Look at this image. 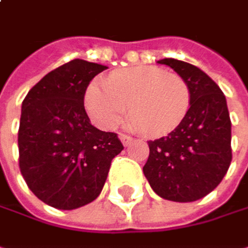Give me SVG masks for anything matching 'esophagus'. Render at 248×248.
Wrapping results in <instances>:
<instances>
[{"label":"esophagus","instance_id":"obj_1","mask_svg":"<svg viewBox=\"0 0 248 248\" xmlns=\"http://www.w3.org/2000/svg\"><path fill=\"white\" fill-rule=\"evenodd\" d=\"M119 139L122 140V143H124V146L130 145V143H132V140H133V139H132L130 136H127V135H122V133L119 135Z\"/></svg>","mask_w":248,"mask_h":248}]
</instances>
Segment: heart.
I'll return each instance as SVG.
<instances>
[{"label": "heart", "instance_id": "heart-1", "mask_svg": "<svg viewBox=\"0 0 248 248\" xmlns=\"http://www.w3.org/2000/svg\"><path fill=\"white\" fill-rule=\"evenodd\" d=\"M191 102L186 81L156 66H136L113 72L108 81L97 78L86 90L84 105L103 129H113L126 118L146 136H164L182 122Z\"/></svg>", "mask_w": 248, "mask_h": 248}]
</instances>
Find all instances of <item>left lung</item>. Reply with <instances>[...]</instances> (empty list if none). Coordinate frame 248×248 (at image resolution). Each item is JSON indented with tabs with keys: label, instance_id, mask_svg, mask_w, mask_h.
I'll list each match as a JSON object with an SVG mask.
<instances>
[{
	"label": "left lung",
	"instance_id": "obj_1",
	"mask_svg": "<svg viewBox=\"0 0 248 248\" xmlns=\"http://www.w3.org/2000/svg\"><path fill=\"white\" fill-rule=\"evenodd\" d=\"M191 93L189 109L168 136L149 140L143 173L152 189L175 202H192L210 194L231 164V121L218 84L197 66L162 59Z\"/></svg>",
	"mask_w": 248,
	"mask_h": 248
}]
</instances>
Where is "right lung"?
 <instances>
[{"mask_svg":"<svg viewBox=\"0 0 248 248\" xmlns=\"http://www.w3.org/2000/svg\"><path fill=\"white\" fill-rule=\"evenodd\" d=\"M106 69L75 59L44 76L23 100L20 171L50 207L76 210L94 201L124 149L116 133L94 127L84 110L89 83Z\"/></svg>","mask_w":248,"mask_h":248,"instance_id":"right-lung-1","label":"right lung"}]
</instances>
